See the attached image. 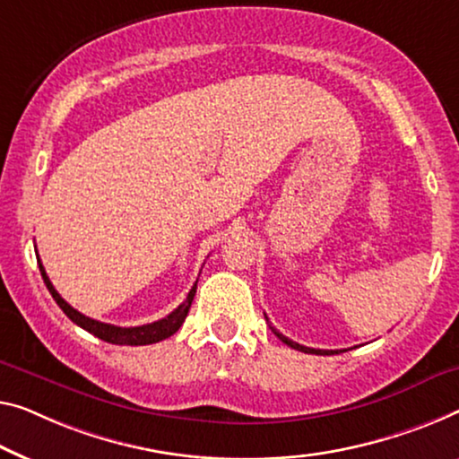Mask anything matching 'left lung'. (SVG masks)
Listing matches in <instances>:
<instances>
[{
  "mask_svg": "<svg viewBox=\"0 0 459 459\" xmlns=\"http://www.w3.org/2000/svg\"><path fill=\"white\" fill-rule=\"evenodd\" d=\"M272 332L276 333V336L284 342V344H289L290 348H295V351H300V352H309V354H338V351H319V348H307V346H300V344H297V342H292V340H289L286 336H282V333H278L276 330H273L272 327Z\"/></svg>",
  "mask_w": 459,
  "mask_h": 459,
  "instance_id": "8db88e82",
  "label": "left lung"
}]
</instances>
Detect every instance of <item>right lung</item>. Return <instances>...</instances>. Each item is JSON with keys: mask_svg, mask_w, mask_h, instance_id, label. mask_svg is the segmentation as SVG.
<instances>
[{"mask_svg": "<svg viewBox=\"0 0 459 459\" xmlns=\"http://www.w3.org/2000/svg\"><path fill=\"white\" fill-rule=\"evenodd\" d=\"M39 270H40V276H43V280H45L47 289H49V292H51V297L55 299V303L61 307V311H64L65 316L74 321V324L80 325L82 330L91 332L92 336H97L105 342H111V344H119V346H146V344H154V342H160L164 338L173 336V333L183 325V321H186L189 307H191V300H194L195 289H197V282H195L194 289L189 290L187 299L183 300V303L177 307L173 313H169L167 317L154 321V324H146V325H138V327H117V325L102 324V321L82 316L80 311L74 309L70 303H65V300L61 299L59 292L55 290V286L51 284L49 276H47L43 264H39Z\"/></svg>", "mask_w": 459, "mask_h": 459, "instance_id": "obj_1", "label": "right lung"}]
</instances>
